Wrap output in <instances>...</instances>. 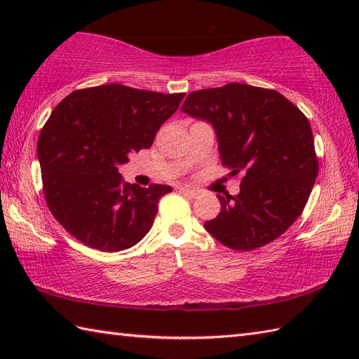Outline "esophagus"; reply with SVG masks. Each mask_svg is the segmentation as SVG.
<instances>
[{
  "label": "esophagus",
  "mask_w": 359,
  "mask_h": 359,
  "mask_svg": "<svg viewBox=\"0 0 359 359\" xmlns=\"http://www.w3.org/2000/svg\"><path fill=\"white\" fill-rule=\"evenodd\" d=\"M179 191L185 193V194L189 196V197H197V196H199V191H196V189L188 188V187H179Z\"/></svg>",
  "instance_id": "1"
}]
</instances>
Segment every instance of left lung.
Wrapping results in <instances>:
<instances>
[{"label": "left lung", "instance_id": "obj_1", "mask_svg": "<svg viewBox=\"0 0 359 359\" xmlns=\"http://www.w3.org/2000/svg\"><path fill=\"white\" fill-rule=\"evenodd\" d=\"M180 109L211 123L222 163L243 174L238 196H217L222 208L205 230L238 251L278 239L301 216L319 170L307 117L278 90L242 83L194 90Z\"/></svg>", "mask_w": 359, "mask_h": 359}]
</instances>
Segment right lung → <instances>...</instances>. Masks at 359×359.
Segmentation results:
<instances>
[{
	"label": "right lung",
	"instance_id": "add662e5",
	"mask_svg": "<svg viewBox=\"0 0 359 359\" xmlns=\"http://www.w3.org/2000/svg\"><path fill=\"white\" fill-rule=\"evenodd\" d=\"M184 97L112 83L75 90L52 111L36 144L43 191L75 239L116 253L147 236L160 197L172 188L128 184L118 166L151 147Z\"/></svg>",
	"mask_w": 359,
	"mask_h": 359
}]
</instances>
